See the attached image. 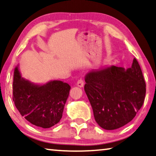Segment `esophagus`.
<instances>
[{
    "instance_id": "obj_1",
    "label": "esophagus",
    "mask_w": 156,
    "mask_h": 156,
    "mask_svg": "<svg viewBox=\"0 0 156 156\" xmlns=\"http://www.w3.org/2000/svg\"><path fill=\"white\" fill-rule=\"evenodd\" d=\"M77 85L79 87H83L84 86V81L82 79H80V80H78L77 82Z\"/></svg>"
}]
</instances>
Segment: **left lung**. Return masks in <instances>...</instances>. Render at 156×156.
<instances>
[{"label":"left lung","instance_id":"1","mask_svg":"<svg viewBox=\"0 0 156 156\" xmlns=\"http://www.w3.org/2000/svg\"><path fill=\"white\" fill-rule=\"evenodd\" d=\"M85 91L94 119L103 129L120 128L129 122L143 105L146 83L134 58L130 68L105 66L85 76Z\"/></svg>","mask_w":156,"mask_h":156}]
</instances>
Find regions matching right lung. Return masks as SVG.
Listing matches in <instances>:
<instances>
[{
	"label": "right lung",
	"mask_w": 156,
	"mask_h": 156,
	"mask_svg": "<svg viewBox=\"0 0 156 156\" xmlns=\"http://www.w3.org/2000/svg\"><path fill=\"white\" fill-rule=\"evenodd\" d=\"M19 66L14 71L12 84L15 106L31 124L42 128L54 126L62 117L71 86L57 80L32 83L22 77Z\"/></svg>",
	"instance_id": "obj_1"
}]
</instances>
